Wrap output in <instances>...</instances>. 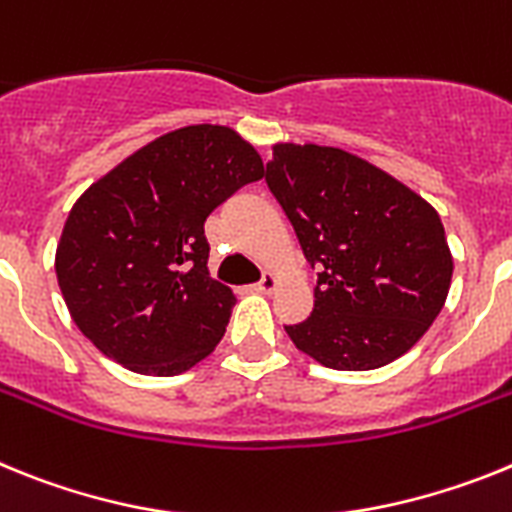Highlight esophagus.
<instances>
[{
    "instance_id": "esophagus-1",
    "label": "esophagus",
    "mask_w": 512,
    "mask_h": 512,
    "mask_svg": "<svg viewBox=\"0 0 512 512\" xmlns=\"http://www.w3.org/2000/svg\"><path fill=\"white\" fill-rule=\"evenodd\" d=\"M275 288H278V275L275 273H265L260 281L255 283V291H260V293H273Z\"/></svg>"
}]
</instances>
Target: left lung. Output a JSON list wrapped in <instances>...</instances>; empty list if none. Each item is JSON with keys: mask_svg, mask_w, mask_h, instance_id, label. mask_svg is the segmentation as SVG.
<instances>
[{"mask_svg": "<svg viewBox=\"0 0 512 512\" xmlns=\"http://www.w3.org/2000/svg\"><path fill=\"white\" fill-rule=\"evenodd\" d=\"M311 268L314 309L286 327L301 353L335 371H371L430 330L453 257L425 198L350 151L275 144L265 172Z\"/></svg>", "mask_w": 512, "mask_h": 512, "instance_id": "1", "label": "left lung"}]
</instances>
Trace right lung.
Wrapping results in <instances>:
<instances>
[{
  "label": "right lung",
  "mask_w": 512,
  "mask_h": 512,
  "mask_svg": "<svg viewBox=\"0 0 512 512\" xmlns=\"http://www.w3.org/2000/svg\"><path fill=\"white\" fill-rule=\"evenodd\" d=\"M265 177L234 128L185 126L133 151L69 211L56 278L71 319L102 355L177 376L224 337L234 293L208 273V213Z\"/></svg>",
  "instance_id": "add662e5"
}]
</instances>
